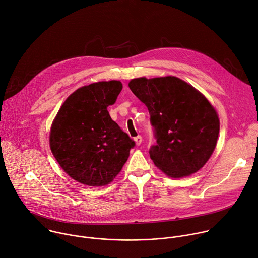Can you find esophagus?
<instances>
[{
	"mask_svg": "<svg viewBox=\"0 0 258 258\" xmlns=\"http://www.w3.org/2000/svg\"><path fill=\"white\" fill-rule=\"evenodd\" d=\"M134 140H135V143H136V145H137V146H140V145L142 144V141H143V139H142V137H141V136L136 137Z\"/></svg>",
	"mask_w": 258,
	"mask_h": 258,
	"instance_id": "1",
	"label": "esophagus"
}]
</instances>
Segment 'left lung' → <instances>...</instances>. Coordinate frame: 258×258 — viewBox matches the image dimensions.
I'll list each match as a JSON object with an SVG mask.
<instances>
[{"label": "left lung", "mask_w": 258, "mask_h": 258, "mask_svg": "<svg viewBox=\"0 0 258 258\" xmlns=\"http://www.w3.org/2000/svg\"><path fill=\"white\" fill-rule=\"evenodd\" d=\"M128 87L148 107L155 127L157 145L149 152L155 166L171 178L198 172L220 132L218 112L207 97L174 76L132 79Z\"/></svg>", "instance_id": "left-lung-1"}]
</instances>
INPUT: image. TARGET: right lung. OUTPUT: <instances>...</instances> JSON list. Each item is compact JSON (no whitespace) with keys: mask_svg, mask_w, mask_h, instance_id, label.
Listing matches in <instances>:
<instances>
[{"mask_svg":"<svg viewBox=\"0 0 258 258\" xmlns=\"http://www.w3.org/2000/svg\"><path fill=\"white\" fill-rule=\"evenodd\" d=\"M121 89L116 80L83 86L64 100L51 123L53 157L71 178L84 185L112 182L135 146L107 111Z\"/></svg>","mask_w":258,"mask_h":258,"instance_id":"right-lung-1","label":"right lung"}]
</instances>
